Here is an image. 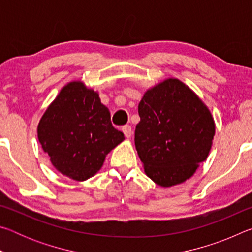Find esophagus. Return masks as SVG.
<instances>
[{"instance_id":"34e87169","label":"esophagus","mask_w":252,"mask_h":252,"mask_svg":"<svg viewBox=\"0 0 252 252\" xmlns=\"http://www.w3.org/2000/svg\"><path fill=\"white\" fill-rule=\"evenodd\" d=\"M122 132L125 133V135L126 136V138H130V136L132 135V127L131 126L129 125H126L122 126Z\"/></svg>"}]
</instances>
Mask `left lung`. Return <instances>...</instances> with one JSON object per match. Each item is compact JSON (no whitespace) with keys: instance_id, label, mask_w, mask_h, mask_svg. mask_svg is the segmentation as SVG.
<instances>
[{"instance_id":"left-lung-1","label":"left lung","mask_w":252,"mask_h":252,"mask_svg":"<svg viewBox=\"0 0 252 252\" xmlns=\"http://www.w3.org/2000/svg\"><path fill=\"white\" fill-rule=\"evenodd\" d=\"M138 111L134 143L147 176L161 187L192 177L215 135L203 102L181 81L169 79L144 93Z\"/></svg>"}]
</instances>
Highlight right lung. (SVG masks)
Returning <instances> with one entry per match:
<instances>
[{
    "instance_id": "1",
    "label": "right lung",
    "mask_w": 252,
    "mask_h": 252,
    "mask_svg": "<svg viewBox=\"0 0 252 252\" xmlns=\"http://www.w3.org/2000/svg\"><path fill=\"white\" fill-rule=\"evenodd\" d=\"M37 136L54 168L76 181L94 176L105 156L125 140L99 94L80 81L59 93L41 119Z\"/></svg>"
}]
</instances>
